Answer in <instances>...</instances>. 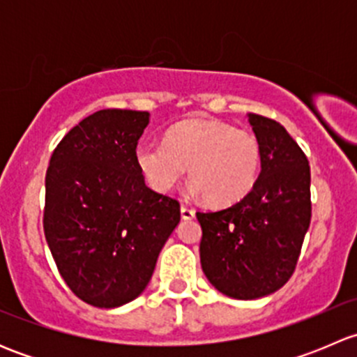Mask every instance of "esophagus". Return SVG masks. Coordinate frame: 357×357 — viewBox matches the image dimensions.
Listing matches in <instances>:
<instances>
[{"instance_id": "obj_1", "label": "esophagus", "mask_w": 357, "mask_h": 357, "mask_svg": "<svg viewBox=\"0 0 357 357\" xmlns=\"http://www.w3.org/2000/svg\"><path fill=\"white\" fill-rule=\"evenodd\" d=\"M181 218L186 219V221H190V219L195 218V211L190 207H186V205H181Z\"/></svg>"}]
</instances>
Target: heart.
I'll return each mask as SVG.
<instances>
[{
    "label": "heart",
    "mask_w": 357,
    "mask_h": 357,
    "mask_svg": "<svg viewBox=\"0 0 357 357\" xmlns=\"http://www.w3.org/2000/svg\"><path fill=\"white\" fill-rule=\"evenodd\" d=\"M135 160L155 192L174 188L188 165L193 193L214 205H231L257 181L262 152L257 136L247 129L219 119H190L174 126L165 143H139Z\"/></svg>",
    "instance_id": "1"
}]
</instances>
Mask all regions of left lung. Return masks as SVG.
Listing matches in <instances>:
<instances>
[{
	"mask_svg": "<svg viewBox=\"0 0 357 357\" xmlns=\"http://www.w3.org/2000/svg\"><path fill=\"white\" fill-rule=\"evenodd\" d=\"M261 143V172L231 207L197 212L200 262L208 282L240 301L266 297L294 275L311 222L307 157L280 122L248 114Z\"/></svg>",
	"mask_w": 357,
	"mask_h": 357,
	"instance_id": "left-lung-1",
	"label": "left lung"
}]
</instances>
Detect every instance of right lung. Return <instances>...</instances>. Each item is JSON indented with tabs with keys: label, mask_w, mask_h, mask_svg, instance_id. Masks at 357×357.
<instances>
[{
	"label": "right lung",
	"mask_w": 357,
	"mask_h": 357,
	"mask_svg": "<svg viewBox=\"0 0 357 357\" xmlns=\"http://www.w3.org/2000/svg\"><path fill=\"white\" fill-rule=\"evenodd\" d=\"M149 122V112L98 110L50 158L46 242L68 289L95 307H119L146 289L181 219L179 202L150 190L136 165Z\"/></svg>",
	"instance_id": "obj_1"
}]
</instances>
